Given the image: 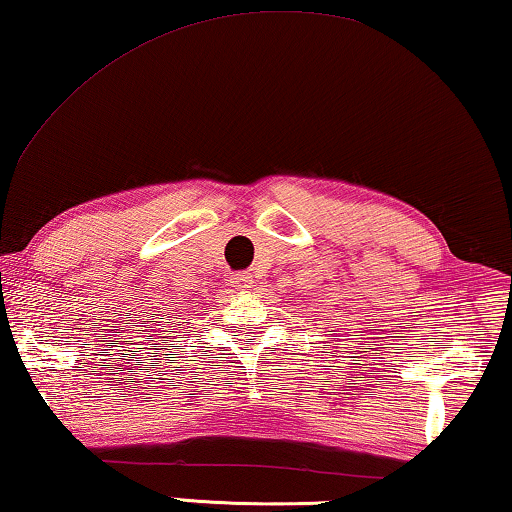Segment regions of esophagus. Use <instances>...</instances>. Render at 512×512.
Wrapping results in <instances>:
<instances>
[{
  "label": "esophagus",
  "mask_w": 512,
  "mask_h": 512,
  "mask_svg": "<svg viewBox=\"0 0 512 512\" xmlns=\"http://www.w3.org/2000/svg\"><path fill=\"white\" fill-rule=\"evenodd\" d=\"M230 282L234 289H248L250 285H253V276H250V273H234Z\"/></svg>",
  "instance_id": "obj_1"
}]
</instances>
